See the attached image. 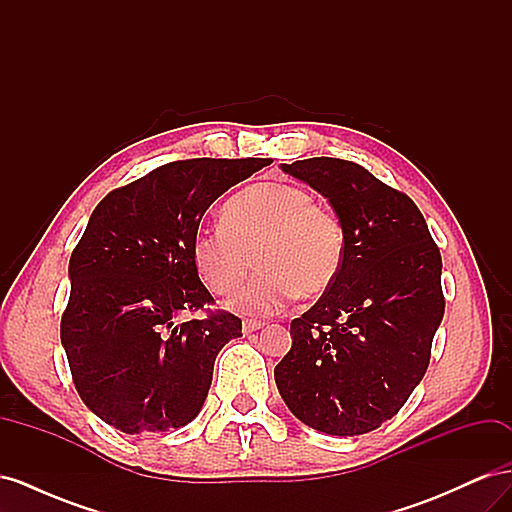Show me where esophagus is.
I'll list each match as a JSON object with an SVG mask.
<instances>
[{
  "label": "esophagus",
  "mask_w": 512,
  "mask_h": 512,
  "mask_svg": "<svg viewBox=\"0 0 512 512\" xmlns=\"http://www.w3.org/2000/svg\"><path fill=\"white\" fill-rule=\"evenodd\" d=\"M262 327H265V322H260V320H243V333L245 335H250V333H254Z\"/></svg>",
  "instance_id": "esophagus-1"
}]
</instances>
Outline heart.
<instances>
[{
  "instance_id": "obj_1",
  "label": "heart",
  "mask_w": 512,
  "mask_h": 512,
  "mask_svg": "<svg viewBox=\"0 0 512 512\" xmlns=\"http://www.w3.org/2000/svg\"><path fill=\"white\" fill-rule=\"evenodd\" d=\"M222 222L196 232L192 258L200 280L224 297L243 284L254 265L262 269L232 299L241 312L269 316L282 312L297 294L320 297L342 271V220L299 185L254 183L228 200Z\"/></svg>"
}]
</instances>
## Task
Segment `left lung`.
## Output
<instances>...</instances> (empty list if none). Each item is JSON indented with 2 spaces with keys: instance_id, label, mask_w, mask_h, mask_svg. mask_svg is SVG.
<instances>
[{
  "instance_id": "obj_1",
  "label": "left lung",
  "mask_w": 512,
  "mask_h": 512,
  "mask_svg": "<svg viewBox=\"0 0 512 512\" xmlns=\"http://www.w3.org/2000/svg\"><path fill=\"white\" fill-rule=\"evenodd\" d=\"M329 200L346 232L333 286L290 322L275 384L301 423L331 436L378 429L423 380L444 316L442 258L412 198L337 158L282 164Z\"/></svg>"
}]
</instances>
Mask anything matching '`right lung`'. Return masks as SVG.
I'll list each match as a JSON object with an SVG mask.
<instances>
[{
    "label": "right lung",
    "mask_w": 512,
    "mask_h": 512,
    "mask_svg": "<svg viewBox=\"0 0 512 512\" xmlns=\"http://www.w3.org/2000/svg\"><path fill=\"white\" fill-rule=\"evenodd\" d=\"M265 158L170 162L106 194L70 256L61 346L85 406L115 429L188 425L203 408L218 352L241 337L228 312L181 320L213 297L192 241L205 211Z\"/></svg>",
    "instance_id": "right-lung-1"
}]
</instances>
